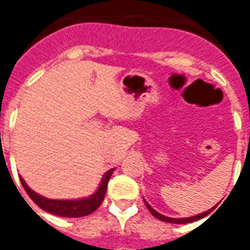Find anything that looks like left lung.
I'll return each mask as SVG.
<instances>
[{
  "label": "left lung",
  "instance_id": "1",
  "mask_svg": "<svg viewBox=\"0 0 250 250\" xmlns=\"http://www.w3.org/2000/svg\"><path fill=\"white\" fill-rule=\"evenodd\" d=\"M145 205H146V208H148V210L150 211V213L154 215L156 218H158L160 221L162 222H167V223H176V225H184V223H190V222H196V221H200V219H202V218H205L206 215H209L211 211L214 210V206L213 209H209L208 211H204V213L201 214H197V215H194V217H189V218H170V217H165V215H162V214H160L158 211H156V210L153 209L152 206L149 205L148 202L145 201Z\"/></svg>",
  "mask_w": 250,
  "mask_h": 250
}]
</instances>
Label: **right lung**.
Returning <instances> with one entry per match:
<instances>
[{
  "instance_id": "obj_1",
  "label": "right lung",
  "mask_w": 250,
  "mask_h": 250,
  "mask_svg": "<svg viewBox=\"0 0 250 250\" xmlns=\"http://www.w3.org/2000/svg\"><path fill=\"white\" fill-rule=\"evenodd\" d=\"M113 172L114 168H111L102 176L101 184H100V187L93 194H90L89 197L79 198V200H52V198H46L44 196H41V194L36 193V192H33L27 186L24 179H21V182L27 194L31 197V200L42 210L50 214H54V215H58V217L79 218L89 215L90 213H93L94 210L101 205V202L104 201V197H105L107 183H109L110 176H111Z\"/></svg>"
}]
</instances>
